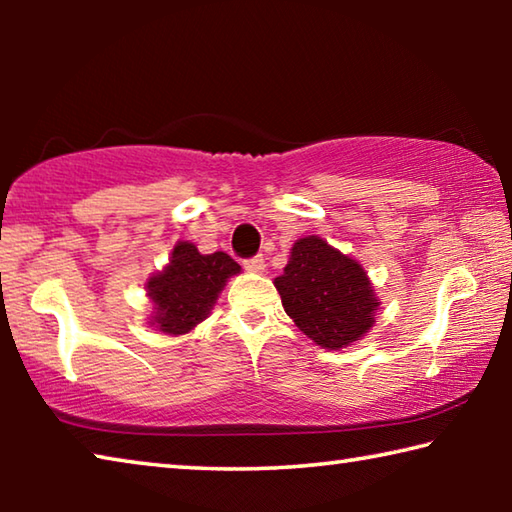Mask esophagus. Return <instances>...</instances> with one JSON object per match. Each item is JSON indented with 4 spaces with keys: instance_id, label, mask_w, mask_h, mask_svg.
<instances>
[{
    "instance_id": "34e87169",
    "label": "esophagus",
    "mask_w": 512,
    "mask_h": 512,
    "mask_svg": "<svg viewBox=\"0 0 512 512\" xmlns=\"http://www.w3.org/2000/svg\"><path fill=\"white\" fill-rule=\"evenodd\" d=\"M244 268L248 273H264V268H266V264H264V259L262 257H250V259H244Z\"/></svg>"
}]
</instances>
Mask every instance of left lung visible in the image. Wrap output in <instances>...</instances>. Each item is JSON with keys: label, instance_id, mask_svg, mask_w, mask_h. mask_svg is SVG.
<instances>
[{"label": "left lung", "instance_id": "1", "mask_svg": "<svg viewBox=\"0 0 512 512\" xmlns=\"http://www.w3.org/2000/svg\"><path fill=\"white\" fill-rule=\"evenodd\" d=\"M284 311L320 348L359 341L375 323V298L363 268L320 237L298 239L275 277Z\"/></svg>", "mask_w": 512, "mask_h": 512}]
</instances>
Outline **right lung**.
I'll return each instance as SVG.
<instances>
[{
  "instance_id": "obj_1",
  "label": "right lung",
  "mask_w": 512,
  "mask_h": 512,
  "mask_svg": "<svg viewBox=\"0 0 512 512\" xmlns=\"http://www.w3.org/2000/svg\"><path fill=\"white\" fill-rule=\"evenodd\" d=\"M239 271L230 255H201L194 244L180 241L169 266L146 284L155 302L153 325L164 334H187L207 318L225 280Z\"/></svg>"
}]
</instances>
